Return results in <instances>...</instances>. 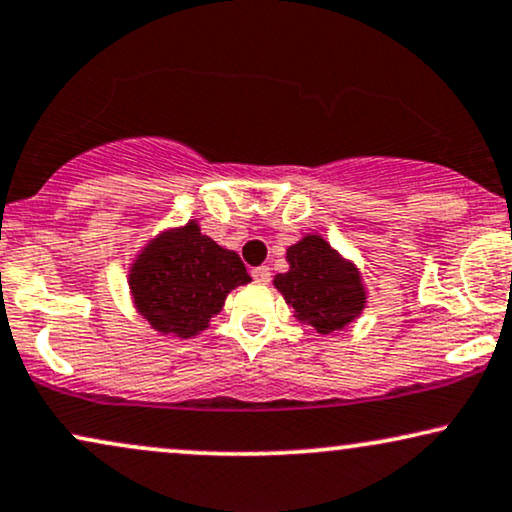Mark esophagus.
<instances>
[{
  "instance_id": "1",
  "label": "esophagus",
  "mask_w": 512,
  "mask_h": 512,
  "mask_svg": "<svg viewBox=\"0 0 512 512\" xmlns=\"http://www.w3.org/2000/svg\"><path fill=\"white\" fill-rule=\"evenodd\" d=\"M251 277H254L258 284H268L270 282V268H268V265H258V268H251Z\"/></svg>"
}]
</instances>
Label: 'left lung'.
<instances>
[{"label": "left lung", "mask_w": 512, "mask_h": 512, "mask_svg": "<svg viewBox=\"0 0 512 512\" xmlns=\"http://www.w3.org/2000/svg\"><path fill=\"white\" fill-rule=\"evenodd\" d=\"M289 272L275 277V287L301 322L331 334L355 320L364 308L360 275L322 237L308 235L287 251Z\"/></svg>", "instance_id": "1"}]
</instances>
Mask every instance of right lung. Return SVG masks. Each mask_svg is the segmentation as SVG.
Returning <instances> with one entry per match:
<instances>
[{"mask_svg":"<svg viewBox=\"0 0 512 512\" xmlns=\"http://www.w3.org/2000/svg\"><path fill=\"white\" fill-rule=\"evenodd\" d=\"M138 310L157 331L195 336L223 308L230 289L247 284L242 258L202 235L197 223L148 244L129 275Z\"/></svg>","mask_w":512,"mask_h":512,"instance_id":"add662e5","label":"right lung"}]
</instances>
